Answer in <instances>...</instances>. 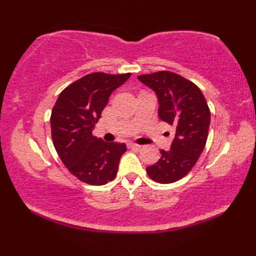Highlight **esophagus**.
Returning <instances> with one entry per match:
<instances>
[{"label":"esophagus","mask_w":256,"mask_h":256,"mask_svg":"<svg viewBox=\"0 0 256 256\" xmlns=\"http://www.w3.org/2000/svg\"><path fill=\"white\" fill-rule=\"evenodd\" d=\"M128 148H140V145H138V144H136V143L130 142V143H128Z\"/></svg>","instance_id":"1"}]
</instances>
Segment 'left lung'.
I'll list each match as a JSON object with an SVG mask.
<instances>
[{"label": "left lung", "instance_id": "1", "mask_svg": "<svg viewBox=\"0 0 256 256\" xmlns=\"http://www.w3.org/2000/svg\"><path fill=\"white\" fill-rule=\"evenodd\" d=\"M138 79L155 91L158 116L174 130L170 150H162L158 162L146 172L156 182H175L192 170L204 148L210 125L208 103L197 86L175 72L162 70Z\"/></svg>", "mask_w": 256, "mask_h": 256}]
</instances>
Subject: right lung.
<instances>
[{
  "instance_id": "1",
  "label": "right lung",
  "mask_w": 256,
  "mask_h": 256,
  "mask_svg": "<svg viewBox=\"0 0 256 256\" xmlns=\"http://www.w3.org/2000/svg\"><path fill=\"white\" fill-rule=\"evenodd\" d=\"M131 74L94 72L64 88L52 108V138L67 170L79 180L101 186L113 180L124 143H106L92 135L112 92Z\"/></svg>"
}]
</instances>
